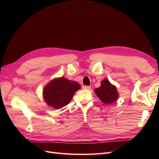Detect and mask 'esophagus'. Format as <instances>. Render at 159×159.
<instances>
[{"label":"esophagus","instance_id":"esophagus-1","mask_svg":"<svg viewBox=\"0 0 159 159\" xmlns=\"http://www.w3.org/2000/svg\"><path fill=\"white\" fill-rule=\"evenodd\" d=\"M83 88H84V89H88V90H89V89H91V87H90V86L84 85V86H83Z\"/></svg>","mask_w":159,"mask_h":159}]
</instances>
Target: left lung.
I'll use <instances>...</instances> for the list:
<instances>
[{
    "mask_svg": "<svg viewBox=\"0 0 159 159\" xmlns=\"http://www.w3.org/2000/svg\"><path fill=\"white\" fill-rule=\"evenodd\" d=\"M95 93L105 104H111L118 99L119 93L116 86L110 83L107 79L103 80L101 86L94 89Z\"/></svg>",
    "mask_w": 159,
    "mask_h": 159,
    "instance_id": "1",
    "label": "left lung"
}]
</instances>
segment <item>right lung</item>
Wrapping results in <instances>:
<instances>
[{
    "label": "right lung",
    "mask_w": 159,
    "mask_h": 159,
    "mask_svg": "<svg viewBox=\"0 0 159 159\" xmlns=\"http://www.w3.org/2000/svg\"><path fill=\"white\" fill-rule=\"evenodd\" d=\"M80 85L67 78H56L52 80L43 89V98L50 107L59 109L68 105Z\"/></svg>",
    "instance_id": "1"
}]
</instances>
